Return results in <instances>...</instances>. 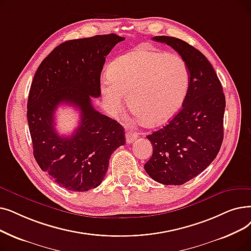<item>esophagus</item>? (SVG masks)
Segmentation results:
<instances>
[{
    "label": "esophagus",
    "instance_id": "esophagus-1",
    "mask_svg": "<svg viewBox=\"0 0 251 251\" xmlns=\"http://www.w3.org/2000/svg\"><path fill=\"white\" fill-rule=\"evenodd\" d=\"M136 138H137V134L135 132H132V131L126 132V141L128 144H132Z\"/></svg>",
    "mask_w": 251,
    "mask_h": 251
}]
</instances>
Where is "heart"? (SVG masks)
Returning a JSON list of instances; mask_svg holds the SVG:
<instances>
[{
	"instance_id": "heart-1",
	"label": "heart",
	"mask_w": 251,
	"mask_h": 251,
	"mask_svg": "<svg viewBox=\"0 0 251 251\" xmlns=\"http://www.w3.org/2000/svg\"><path fill=\"white\" fill-rule=\"evenodd\" d=\"M190 86L187 62L177 54L137 47L114 59L100 84L106 112L117 116L124 103L148 126L164 123L176 114Z\"/></svg>"
}]
</instances>
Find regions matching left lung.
<instances>
[{
	"label": "left lung",
	"mask_w": 251,
	"mask_h": 251,
	"mask_svg": "<svg viewBox=\"0 0 251 251\" xmlns=\"http://www.w3.org/2000/svg\"><path fill=\"white\" fill-rule=\"evenodd\" d=\"M152 40L171 46L187 62L190 86L177 115L147 136L152 155L145 170L160 183L180 186L205 170L219 154L226 97L211 63L198 49L174 37L157 36Z\"/></svg>",
	"instance_id": "8db88e82"
}]
</instances>
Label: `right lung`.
<instances>
[{"label":"right lung","instance_id":"right-lung-1","mask_svg":"<svg viewBox=\"0 0 251 251\" xmlns=\"http://www.w3.org/2000/svg\"><path fill=\"white\" fill-rule=\"evenodd\" d=\"M125 38L116 34L62 43L38 68L28 94L27 122L40 168L60 187L86 192L99 187L111 155L125 145V131L116 120L96 111L105 56ZM78 108L80 125L71 137L55 130L53 114L59 104Z\"/></svg>","mask_w":251,"mask_h":251}]
</instances>
